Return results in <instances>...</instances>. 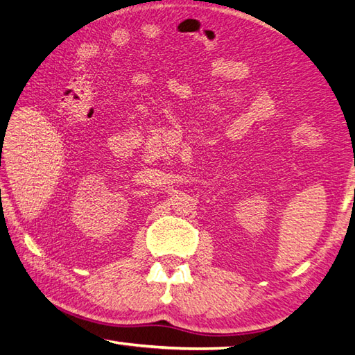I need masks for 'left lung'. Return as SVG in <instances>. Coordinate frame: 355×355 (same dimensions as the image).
<instances>
[{"label":"left lung","instance_id":"obj_1","mask_svg":"<svg viewBox=\"0 0 355 355\" xmlns=\"http://www.w3.org/2000/svg\"><path fill=\"white\" fill-rule=\"evenodd\" d=\"M354 196H355V194H354Z\"/></svg>","mask_w":355,"mask_h":355}]
</instances>
